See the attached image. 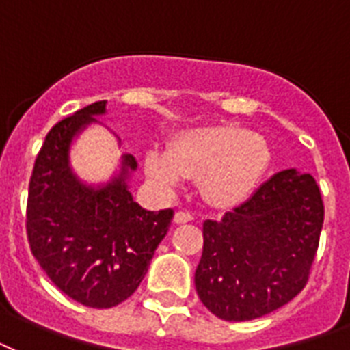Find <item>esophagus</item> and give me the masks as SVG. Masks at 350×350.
Segmentation results:
<instances>
[{"mask_svg": "<svg viewBox=\"0 0 350 350\" xmlns=\"http://www.w3.org/2000/svg\"><path fill=\"white\" fill-rule=\"evenodd\" d=\"M192 219H194V216H192L191 213H187V211H178V213L174 214L176 224H189Z\"/></svg>", "mask_w": 350, "mask_h": 350, "instance_id": "1", "label": "esophagus"}]
</instances>
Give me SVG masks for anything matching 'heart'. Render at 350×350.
<instances>
[{
    "label": "heart",
    "mask_w": 350,
    "mask_h": 350,
    "mask_svg": "<svg viewBox=\"0 0 350 350\" xmlns=\"http://www.w3.org/2000/svg\"><path fill=\"white\" fill-rule=\"evenodd\" d=\"M272 152L265 137L236 125L183 132L167 148L145 158L148 178L165 191H176L187 178L200 180L202 192L216 207L245 202L267 174Z\"/></svg>",
    "instance_id": "1"
}]
</instances>
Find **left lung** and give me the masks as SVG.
<instances>
[{"label": "left lung", "instance_id": "left-lung-1", "mask_svg": "<svg viewBox=\"0 0 350 350\" xmlns=\"http://www.w3.org/2000/svg\"><path fill=\"white\" fill-rule=\"evenodd\" d=\"M320 187L296 169L278 172L219 219L203 224L198 296L225 321L256 320L307 285L323 227Z\"/></svg>", "mask_w": 350, "mask_h": 350}]
</instances>
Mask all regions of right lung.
<instances>
[{
	"label": "right lung",
	"instance_id": "right-lung-1",
	"mask_svg": "<svg viewBox=\"0 0 350 350\" xmlns=\"http://www.w3.org/2000/svg\"><path fill=\"white\" fill-rule=\"evenodd\" d=\"M96 101L57 121L46 134L29 183L27 236L32 254L51 282L68 298L92 309L125 301L147 274L174 211H145L126 187L134 156L107 185H85L68 165L74 136L105 114Z\"/></svg>",
	"mask_w": 350,
	"mask_h": 350
}]
</instances>
